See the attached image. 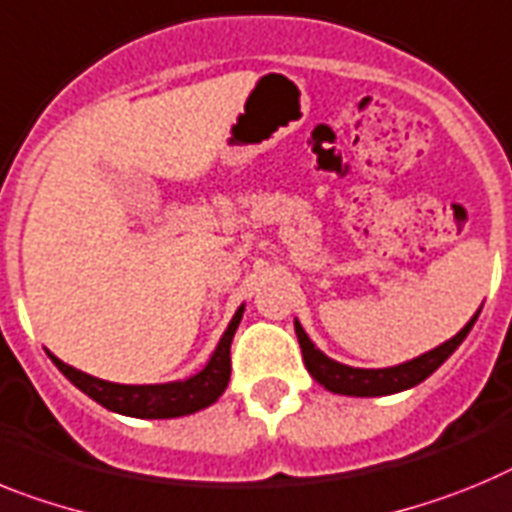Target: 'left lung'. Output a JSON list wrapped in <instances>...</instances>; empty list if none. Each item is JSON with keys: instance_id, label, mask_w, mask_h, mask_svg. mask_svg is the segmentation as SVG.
I'll return each mask as SVG.
<instances>
[{"instance_id": "obj_1", "label": "left lung", "mask_w": 512, "mask_h": 512, "mask_svg": "<svg viewBox=\"0 0 512 512\" xmlns=\"http://www.w3.org/2000/svg\"><path fill=\"white\" fill-rule=\"evenodd\" d=\"M479 311L471 317V322L466 324L464 330L456 337H451L448 342H443L441 348L430 350V353L420 355L415 361L402 363V366L394 368H379V371H366V368H350L342 366V363L332 361L322 350L314 348V342L306 337L304 327L296 322V337H299L301 355H304L306 371L324 386V389L335 391V394H348V397H381V394H394V391H404L410 386L420 384L446 361L453 350L459 348L464 337L469 335V330L477 322Z\"/></svg>"}]
</instances>
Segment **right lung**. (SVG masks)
<instances>
[{
	"label": "right lung",
	"instance_id": "right-lung-1",
	"mask_svg": "<svg viewBox=\"0 0 512 512\" xmlns=\"http://www.w3.org/2000/svg\"><path fill=\"white\" fill-rule=\"evenodd\" d=\"M242 306L234 314V319L226 327L224 337H221L219 348L211 355L208 366L203 368L198 376L188 381H175V384H154V386H126V384H110V381L95 379L87 373L77 371V368L61 363L56 355H51V361L56 363L61 373L71 384L82 389L87 397L95 399L97 404L108 407L113 412L131 417H151V420H164V417H180L198 412L224 394L226 384L231 376V340L242 319Z\"/></svg>",
	"mask_w": 512,
	"mask_h": 512
}]
</instances>
